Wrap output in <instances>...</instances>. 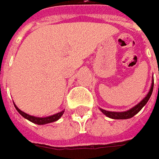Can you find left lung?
<instances>
[{"label":"left lung","instance_id":"1","mask_svg":"<svg viewBox=\"0 0 159 159\" xmlns=\"http://www.w3.org/2000/svg\"><path fill=\"white\" fill-rule=\"evenodd\" d=\"M153 87H154V82H152L150 90H149L148 94H147V96L141 102H139L137 106H135L134 107H132V108L127 110V111H125V112H111V111H107V110H104L102 108H100V110L104 115H106L107 116H108L110 118H113V119H128V118H131L135 115H137V113L146 106V104L148 103V101L149 100V98L151 96L152 92H153Z\"/></svg>","mask_w":159,"mask_h":159}]
</instances>
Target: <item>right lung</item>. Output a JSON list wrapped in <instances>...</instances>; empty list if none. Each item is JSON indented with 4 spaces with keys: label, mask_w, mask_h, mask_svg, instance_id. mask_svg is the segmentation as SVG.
<instances>
[{
    "label": "right lung",
    "mask_w": 159,
    "mask_h": 159,
    "mask_svg": "<svg viewBox=\"0 0 159 159\" xmlns=\"http://www.w3.org/2000/svg\"><path fill=\"white\" fill-rule=\"evenodd\" d=\"M14 107H15L16 110L19 112V114H20L21 116H22L24 118L28 119L29 121L34 123V124H36V125H45V124H49V123H52L54 122V121H57V120L63 116V114H64V112H65V111H61V112H59V113H57V114H55V115H52V116H46V117H37V116H30V115H28V114L22 112V110H20L15 105H14Z\"/></svg>",
    "instance_id": "add662e5"
}]
</instances>
